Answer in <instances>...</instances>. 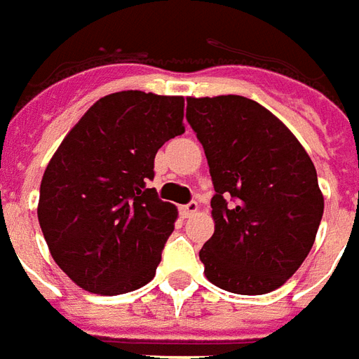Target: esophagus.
<instances>
[{"mask_svg": "<svg viewBox=\"0 0 359 359\" xmlns=\"http://www.w3.org/2000/svg\"><path fill=\"white\" fill-rule=\"evenodd\" d=\"M180 210H182L183 218H191V216L198 210V203L197 201H191V203H187V205H183Z\"/></svg>", "mask_w": 359, "mask_h": 359, "instance_id": "1", "label": "esophagus"}]
</instances>
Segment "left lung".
Returning <instances> with one entry per match:
<instances>
[{
  "label": "left lung",
  "mask_w": 359,
  "mask_h": 359,
  "mask_svg": "<svg viewBox=\"0 0 359 359\" xmlns=\"http://www.w3.org/2000/svg\"><path fill=\"white\" fill-rule=\"evenodd\" d=\"M185 118L210 168L214 235L201 248L208 281L266 294L312 250L323 195L310 156L268 109L241 95L189 97Z\"/></svg>",
  "instance_id": "left-lung-1"
}]
</instances>
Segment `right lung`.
<instances>
[{"label":"right lung","instance_id":"1","mask_svg":"<svg viewBox=\"0 0 359 359\" xmlns=\"http://www.w3.org/2000/svg\"><path fill=\"white\" fill-rule=\"evenodd\" d=\"M183 132V97L130 90L101 97L62 140L41 177L38 219L78 287L112 297L153 279L177 208L147 183L156 151Z\"/></svg>","mask_w":359,"mask_h":359}]
</instances>
